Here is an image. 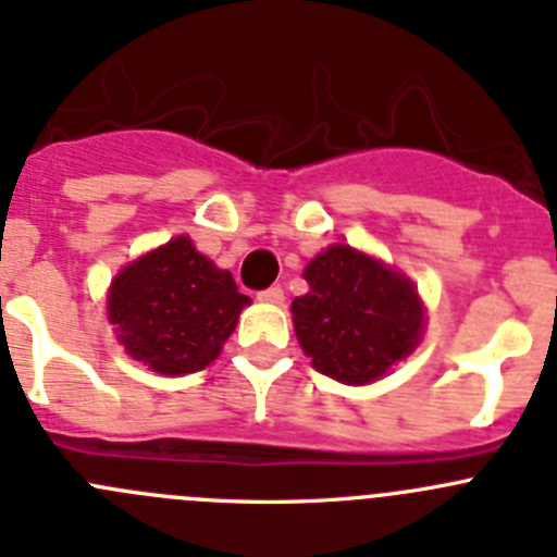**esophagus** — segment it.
Wrapping results in <instances>:
<instances>
[{"label":"esophagus","mask_w":557,"mask_h":557,"mask_svg":"<svg viewBox=\"0 0 557 557\" xmlns=\"http://www.w3.org/2000/svg\"><path fill=\"white\" fill-rule=\"evenodd\" d=\"M259 300H262V304H284V289L282 287H268V289H262V293L257 295Z\"/></svg>","instance_id":"34e87169"}]
</instances>
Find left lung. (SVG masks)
<instances>
[{"label": "left lung", "instance_id": "8db88e82", "mask_svg": "<svg viewBox=\"0 0 557 557\" xmlns=\"http://www.w3.org/2000/svg\"><path fill=\"white\" fill-rule=\"evenodd\" d=\"M309 293L293 300L304 354L329 379L364 386L408 359L425 331L417 287L381 259L331 245L306 264Z\"/></svg>", "mask_w": 557, "mask_h": 557}]
</instances>
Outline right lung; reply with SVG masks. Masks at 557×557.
Listing matches in <instances>:
<instances>
[{"label":"right lung","mask_w":557,"mask_h":557,"mask_svg":"<svg viewBox=\"0 0 557 557\" xmlns=\"http://www.w3.org/2000/svg\"><path fill=\"white\" fill-rule=\"evenodd\" d=\"M248 304L232 273L215 268L182 234L112 278L107 320L132 359L160 375H185L221 356Z\"/></svg>","instance_id":"add662e5"}]
</instances>
